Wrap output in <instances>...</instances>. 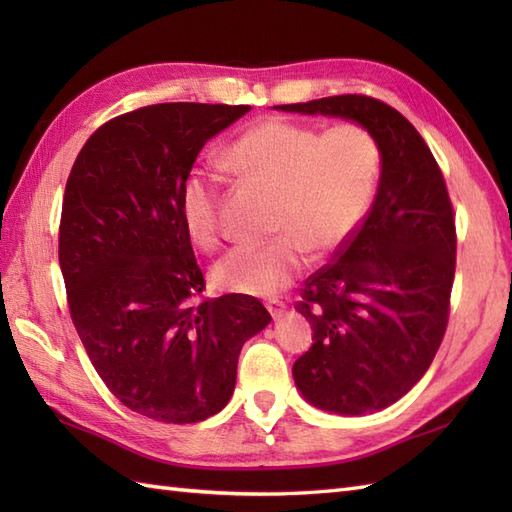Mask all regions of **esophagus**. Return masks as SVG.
Returning a JSON list of instances; mask_svg holds the SVG:
<instances>
[{
	"mask_svg": "<svg viewBox=\"0 0 512 512\" xmlns=\"http://www.w3.org/2000/svg\"><path fill=\"white\" fill-rule=\"evenodd\" d=\"M266 308H268V312H270V317H273L275 321L284 317V312H286V306H284V303H281V301H268Z\"/></svg>",
	"mask_w": 512,
	"mask_h": 512,
	"instance_id": "esophagus-1",
	"label": "esophagus"
}]
</instances>
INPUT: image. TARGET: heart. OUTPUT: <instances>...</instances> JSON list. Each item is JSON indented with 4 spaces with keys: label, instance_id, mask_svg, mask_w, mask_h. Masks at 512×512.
<instances>
[{
    "label": "heart",
    "instance_id": "heart-1",
    "mask_svg": "<svg viewBox=\"0 0 512 512\" xmlns=\"http://www.w3.org/2000/svg\"><path fill=\"white\" fill-rule=\"evenodd\" d=\"M228 169L275 191L268 242L239 244L213 266V281L237 295L268 297L306 266V253L334 255L361 228L383 176V147L365 125L330 129L270 116L228 147ZM222 178L191 169L180 184V213L195 244L220 242Z\"/></svg>",
    "mask_w": 512,
    "mask_h": 512
}]
</instances>
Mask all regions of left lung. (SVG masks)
Here are the masks:
<instances>
[{
  "label": "left lung",
  "mask_w": 512,
  "mask_h": 512,
  "mask_svg": "<svg viewBox=\"0 0 512 512\" xmlns=\"http://www.w3.org/2000/svg\"><path fill=\"white\" fill-rule=\"evenodd\" d=\"M277 110L347 118L383 147L372 211L301 288L297 310L314 343L292 376L319 409L345 416L385 409L424 376L447 332L458 248L447 182L418 129L372 96H325Z\"/></svg>",
  "instance_id": "8db88e82"
}]
</instances>
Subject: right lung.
I'll list each match as a JSON object with an SVG mask.
<instances>
[{
    "instance_id": "right-lung-1",
    "label": "right lung",
    "mask_w": 512,
    "mask_h": 512,
    "mask_svg": "<svg viewBox=\"0 0 512 512\" xmlns=\"http://www.w3.org/2000/svg\"><path fill=\"white\" fill-rule=\"evenodd\" d=\"M248 105L158 103L101 125L63 193L59 264L96 374L140 416L187 424L226 407L237 358L270 314L248 295L198 301L204 275L180 184Z\"/></svg>"
}]
</instances>
